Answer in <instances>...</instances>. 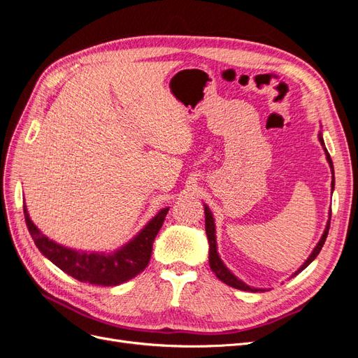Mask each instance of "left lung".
Returning a JSON list of instances; mask_svg holds the SVG:
<instances>
[{
  "instance_id": "obj_1",
  "label": "left lung",
  "mask_w": 358,
  "mask_h": 358,
  "mask_svg": "<svg viewBox=\"0 0 358 358\" xmlns=\"http://www.w3.org/2000/svg\"><path fill=\"white\" fill-rule=\"evenodd\" d=\"M320 142H321V145H322V148H324V150H326V155H327V161H329V164H330V167H331V173H333V162H331V158H330V154L327 152V149H326V145H324V140H322V134L320 133ZM331 188H334V178H333V182H331ZM204 215H206V234H208V239H209V264H210V268H212V272L216 275V278H218L220 280H222L224 284H227V285H230V287H233V288H237V289H242V291H259V289H255V288H251V287H248L246 284H243L242 280H239L237 279L229 268H227L225 266H224V263L221 262V258H220V255H218V252H216V236H215V222H213V216H212V212L208 209V206H204ZM331 216V215H330ZM329 229H330V220H329V222H327V227H326V230H324V234H322V237H321V241L318 242V245L315 246V249H313L312 251V254H310V257L306 259L305 262V264H303L297 272L294 273V275H297V273H300L301 270H305L313 259L317 258V255L320 254V251H321V248H322V245H324V242H326V239H327V234H329Z\"/></svg>"
}]
</instances>
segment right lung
I'll list each match as a JSON object with an SVG mask.
<instances>
[{
	"mask_svg": "<svg viewBox=\"0 0 358 358\" xmlns=\"http://www.w3.org/2000/svg\"><path fill=\"white\" fill-rule=\"evenodd\" d=\"M167 212L169 208L158 212L155 218L119 251L113 254H86L49 241V237L32 224L24 204L28 231L38 251L74 279L101 287L119 285L143 272L152 254V243L166 220Z\"/></svg>",
	"mask_w": 358,
	"mask_h": 358,
	"instance_id": "add662e5",
	"label": "right lung"
}]
</instances>
